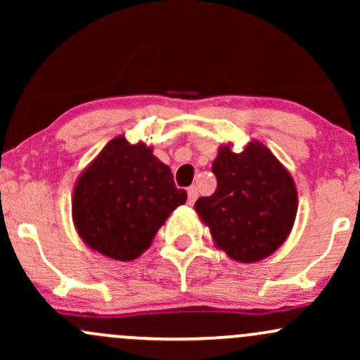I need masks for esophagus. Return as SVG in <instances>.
<instances>
[{"label":"esophagus","instance_id":"obj_1","mask_svg":"<svg viewBox=\"0 0 360 360\" xmlns=\"http://www.w3.org/2000/svg\"><path fill=\"white\" fill-rule=\"evenodd\" d=\"M187 195H188V204H194L197 199V187H188L187 188Z\"/></svg>","mask_w":360,"mask_h":360}]
</instances>
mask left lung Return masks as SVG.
Here are the masks:
<instances>
[{"label":"left lung","instance_id":"obj_1","mask_svg":"<svg viewBox=\"0 0 360 360\" xmlns=\"http://www.w3.org/2000/svg\"><path fill=\"white\" fill-rule=\"evenodd\" d=\"M212 173L216 192L199 197L195 211L210 226L216 245L235 261L256 262L283 243L297 214L292 176L259 142L242 153L218 150Z\"/></svg>","mask_w":360,"mask_h":360}]
</instances>
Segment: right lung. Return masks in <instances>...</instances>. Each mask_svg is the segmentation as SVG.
Listing matches in <instances>:
<instances>
[{
    "mask_svg": "<svg viewBox=\"0 0 360 360\" xmlns=\"http://www.w3.org/2000/svg\"><path fill=\"white\" fill-rule=\"evenodd\" d=\"M187 200L173 173L146 144L108 142L75 185L72 214L89 247L132 261L153 242L169 212Z\"/></svg>",
    "mask_w": 360,
    "mask_h": 360,
    "instance_id": "add662e5",
    "label": "right lung"
}]
</instances>
